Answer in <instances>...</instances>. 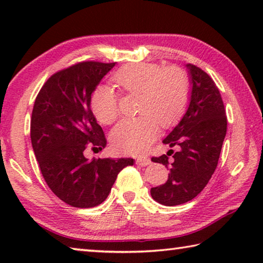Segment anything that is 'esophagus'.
<instances>
[{"instance_id":"1","label":"esophagus","mask_w":263,"mask_h":263,"mask_svg":"<svg viewBox=\"0 0 263 263\" xmlns=\"http://www.w3.org/2000/svg\"><path fill=\"white\" fill-rule=\"evenodd\" d=\"M137 164H139V166H148L151 164V159L147 157H140L137 159Z\"/></svg>"}]
</instances>
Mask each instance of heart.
<instances>
[{"label": "heart", "instance_id": "obj_1", "mask_svg": "<svg viewBox=\"0 0 263 263\" xmlns=\"http://www.w3.org/2000/svg\"><path fill=\"white\" fill-rule=\"evenodd\" d=\"M111 81L124 94L140 95V117L124 119L111 132V141L122 152H145L158 136L159 124L163 128L175 125L188 105L189 77L177 66L162 68L152 62L126 65L111 77ZM90 105L97 121L104 125L118 118L119 97L112 88H96Z\"/></svg>", "mask_w": 263, "mask_h": 263}]
</instances>
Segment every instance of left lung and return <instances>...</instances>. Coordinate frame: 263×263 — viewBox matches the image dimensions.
<instances>
[{
	"instance_id": "1",
	"label": "left lung",
	"mask_w": 263,
	"mask_h": 263,
	"mask_svg": "<svg viewBox=\"0 0 263 263\" xmlns=\"http://www.w3.org/2000/svg\"><path fill=\"white\" fill-rule=\"evenodd\" d=\"M186 67L193 83L189 108L163 139V144L180 149L152 158L153 162L169 168L166 183L151 189L155 201L167 206L189 202L204 189L216 171L228 130L224 103L215 81L197 66Z\"/></svg>"
}]
</instances>
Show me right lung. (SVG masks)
<instances>
[{
    "mask_svg": "<svg viewBox=\"0 0 263 263\" xmlns=\"http://www.w3.org/2000/svg\"><path fill=\"white\" fill-rule=\"evenodd\" d=\"M115 62L80 61L48 78L35 97L30 137L45 182L74 208L104 202L118 173L133 159H92L87 148L102 149L106 139L90 109L91 94Z\"/></svg>",
    "mask_w": 263,
    "mask_h": 263,
    "instance_id": "right-lung-1",
    "label": "right lung"
}]
</instances>
